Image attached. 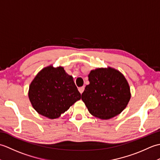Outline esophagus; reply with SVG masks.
<instances>
[{"label":"esophagus","instance_id":"obj_1","mask_svg":"<svg viewBox=\"0 0 160 160\" xmlns=\"http://www.w3.org/2000/svg\"><path fill=\"white\" fill-rule=\"evenodd\" d=\"M84 87H80L78 88V91H80V93H82L84 91Z\"/></svg>","mask_w":160,"mask_h":160}]
</instances>
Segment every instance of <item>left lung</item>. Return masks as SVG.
<instances>
[{
    "label": "left lung",
    "mask_w": 160,
    "mask_h": 160,
    "mask_svg": "<svg viewBox=\"0 0 160 160\" xmlns=\"http://www.w3.org/2000/svg\"><path fill=\"white\" fill-rule=\"evenodd\" d=\"M89 84L82 93V100L89 113L101 119L120 114L131 98L130 88L120 71L108 67L91 71Z\"/></svg>",
    "instance_id": "8db88e82"
}]
</instances>
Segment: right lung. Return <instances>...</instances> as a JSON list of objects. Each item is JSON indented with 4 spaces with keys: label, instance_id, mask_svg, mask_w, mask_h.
<instances>
[{
    "label": "right lung",
    "instance_id": "1",
    "mask_svg": "<svg viewBox=\"0 0 160 160\" xmlns=\"http://www.w3.org/2000/svg\"><path fill=\"white\" fill-rule=\"evenodd\" d=\"M29 98L40 115L55 119L79 100L81 94L63 67L44 68L29 86Z\"/></svg>",
    "mask_w": 160,
    "mask_h": 160
}]
</instances>
